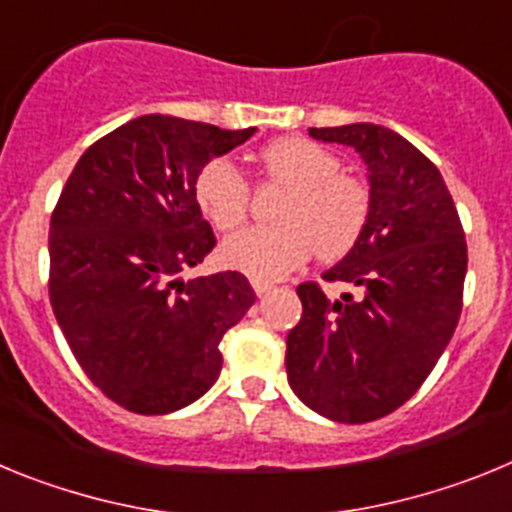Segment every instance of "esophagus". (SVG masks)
I'll use <instances>...</instances> for the list:
<instances>
[{"instance_id": "obj_1", "label": "esophagus", "mask_w": 512, "mask_h": 512, "mask_svg": "<svg viewBox=\"0 0 512 512\" xmlns=\"http://www.w3.org/2000/svg\"><path fill=\"white\" fill-rule=\"evenodd\" d=\"M253 292H256V295H266V292H271V289H274V284L271 282H261V279H253Z\"/></svg>"}]
</instances>
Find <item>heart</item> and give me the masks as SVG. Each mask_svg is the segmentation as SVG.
Masks as SVG:
<instances>
[{
	"label": "heart",
	"mask_w": 512,
	"mask_h": 512,
	"mask_svg": "<svg viewBox=\"0 0 512 512\" xmlns=\"http://www.w3.org/2000/svg\"><path fill=\"white\" fill-rule=\"evenodd\" d=\"M261 182L282 187L271 220L225 238V266L261 282H277L310 259H343L372 217V187L341 171V158L307 138L274 140L259 153ZM194 202L217 230H233L251 210V184L225 156L210 158L194 176Z\"/></svg>",
	"instance_id": "1"
}]
</instances>
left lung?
Segmentation results:
<instances>
[{
	"label": "left lung",
	"instance_id": "obj_1",
	"mask_svg": "<svg viewBox=\"0 0 512 512\" xmlns=\"http://www.w3.org/2000/svg\"><path fill=\"white\" fill-rule=\"evenodd\" d=\"M369 166L372 217L346 259L323 274L351 292L328 300L302 282V318L287 336V374L307 408L369 423L410 400L449 346L464 305L467 241L431 158L382 125L310 128Z\"/></svg>",
	"mask_w": 512,
	"mask_h": 512
}]
</instances>
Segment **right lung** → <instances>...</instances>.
<instances>
[{"label": "right lung", "mask_w": 512, "mask_h": 512, "mask_svg": "<svg viewBox=\"0 0 512 512\" xmlns=\"http://www.w3.org/2000/svg\"><path fill=\"white\" fill-rule=\"evenodd\" d=\"M253 128L143 115L84 151L51 215L53 315L89 379L120 408L166 415L215 384L220 341L256 302L238 271L179 279L217 238L194 176Z\"/></svg>", "instance_id": "right-lung-1"}]
</instances>
